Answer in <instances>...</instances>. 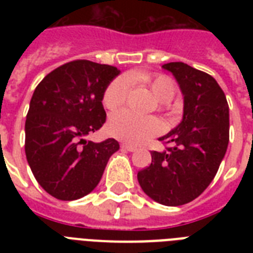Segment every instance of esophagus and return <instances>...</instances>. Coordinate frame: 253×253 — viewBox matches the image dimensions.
Listing matches in <instances>:
<instances>
[{"instance_id": "obj_1", "label": "esophagus", "mask_w": 253, "mask_h": 253, "mask_svg": "<svg viewBox=\"0 0 253 253\" xmlns=\"http://www.w3.org/2000/svg\"><path fill=\"white\" fill-rule=\"evenodd\" d=\"M121 148L125 151H128V152H134V151H136V147L130 146V144H127V143H122V144H121Z\"/></svg>"}]
</instances>
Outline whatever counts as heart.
Returning a JSON list of instances; mask_svg holds the SVG:
<instances>
[{
	"instance_id": "obj_1",
	"label": "heart",
	"mask_w": 253,
	"mask_h": 253,
	"mask_svg": "<svg viewBox=\"0 0 253 253\" xmlns=\"http://www.w3.org/2000/svg\"><path fill=\"white\" fill-rule=\"evenodd\" d=\"M131 79H142L148 85L155 97L160 101L162 106H166L176 93V85L172 79L162 73L142 77L132 76ZM130 90V77H117L105 89L102 97L103 106L110 111L118 110L127 101ZM107 128L110 135H113L114 138L131 143V144H140L146 142L147 139L160 134L163 130V125L160 119L152 115L143 117V115L134 114L128 110H122L111 115Z\"/></svg>"
}]
</instances>
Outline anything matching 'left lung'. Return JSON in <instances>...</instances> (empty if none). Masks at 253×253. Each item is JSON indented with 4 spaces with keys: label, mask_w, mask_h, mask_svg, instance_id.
<instances>
[{
    "label": "left lung",
    "mask_w": 253,
    "mask_h": 253,
    "mask_svg": "<svg viewBox=\"0 0 253 253\" xmlns=\"http://www.w3.org/2000/svg\"><path fill=\"white\" fill-rule=\"evenodd\" d=\"M184 95L182 121L159 139L170 144L152 151L151 166L138 172L143 192L159 204L180 206L196 200L215 177L228 146L230 115L222 87L214 77L174 61L163 65Z\"/></svg>",
    "instance_id": "obj_1"
}]
</instances>
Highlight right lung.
I'll list each match as a JSON object with an SVG mask.
<instances>
[{
    "mask_svg": "<svg viewBox=\"0 0 253 253\" xmlns=\"http://www.w3.org/2000/svg\"><path fill=\"white\" fill-rule=\"evenodd\" d=\"M119 73L113 65L69 61L34 90L25 125L26 158L39 185L57 200L89 194L119 150L115 139L85 140L106 121L103 93Z\"/></svg>",
    "mask_w": 253,
    "mask_h": 253,
    "instance_id": "add662e5",
    "label": "right lung"
}]
</instances>
